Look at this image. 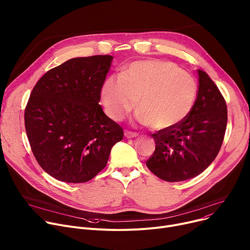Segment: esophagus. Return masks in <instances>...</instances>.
<instances>
[{
    "label": "esophagus",
    "mask_w": 250,
    "mask_h": 250,
    "mask_svg": "<svg viewBox=\"0 0 250 250\" xmlns=\"http://www.w3.org/2000/svg\"><path fill=\"white\" fill-rule=\"evenodd\" d=\"M124 136L128 139H131V138H135L138 136L137 133H134V132H130V131H125L124 133Z\"/></svg>",
    "instance_id": "obj_1"
}]
</instances>
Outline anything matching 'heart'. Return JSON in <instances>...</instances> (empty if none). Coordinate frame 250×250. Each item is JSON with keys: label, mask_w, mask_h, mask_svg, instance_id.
Masks as SVG:
<instances>
[{"label": "heart", "mask_w": 250, "mask_h": 250, "mask_svg": "<svg viewBox=\"0 0 250 250\" xmlns=\"http://www.w3.org/2000/svg\"><path fill=\"white\" fill-rule=\"evenodd\" d=\"M198 86L194 76L174 63L140 60L130 63L121 75L103 81L101 104L107 117L122 121L137 106V121L153 130H169L184 121L193 109Z\"/></svg>", "instance_id": "1"}]
</instances>
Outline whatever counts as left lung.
<instances>
[{"label": "left lung", "mask_w": 250, "mask_h": 250, "mask_svg": "<svg viewBox=\"0 0 250 250\" xmlns=\"http://www.w3.org/2000/svg\"><path fill=\"white\" fill-rule=\"evenodd\" d=\"M197 72V98L187 118L174 128L152 134L156 147L146 165L168 182L199 175L215 159L224 139L225 100L210 77L204 71Z\"/></svg>", "instance_id": "1"}]
</instances>
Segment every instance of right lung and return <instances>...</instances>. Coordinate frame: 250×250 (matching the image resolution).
I'll use <instances>...</instances> for the list:
<instances>
[{
	"label": "right lung",
	"instance_id": "1",
	"mask_svg": "<svg viewBox=\"0 0 250 250\" xmlns=\"http://www.w3.org/2000/svg\"><path fill=\"white\" fill-rule=\"evenodd\" d=\"M112 60L110 55L70 59L33 88L25 109L27 136L38 163L57 180H91L123 139L121 126L99 105Z\"/></svg>",
	"mask_w": 250,
	"mask_h": 250
}]
</instances>
